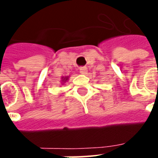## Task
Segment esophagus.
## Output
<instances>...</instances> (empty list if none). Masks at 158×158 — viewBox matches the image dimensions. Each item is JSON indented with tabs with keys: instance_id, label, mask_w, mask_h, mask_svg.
I'll return each instance as SVG.
<instances>
[{
	"instance_id": "esophagus-1",
	"label": "esophagus",
	"mask_w": 158,
	"mask_h": 158,
	"mask_svg": "<svg viewBox=\"0 0 158 158\" xmlns=\"http://www.w3.org/2000/svg\"><path fill=\"white\" fill-rule=\"evenodd\" d=\"M79 72H80L81 74H86L87 73V69H86V67H81L79 69Z\"/></svg>"
}]
</instances>
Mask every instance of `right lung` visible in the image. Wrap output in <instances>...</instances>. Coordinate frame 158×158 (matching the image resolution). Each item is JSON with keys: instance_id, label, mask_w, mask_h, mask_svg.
I'll return each mask as SVG.
<instances>
[{"instance_id": "add662e5", "label": "right lung", "mask_w": 158, "mask_h": 158, "mask_svg": "<svg viewBox=\"0 0 158 158\" xmlns=\"http://www.w3.org/2000/svg\"><path fill=\"white\" fill-rule=\"evenodd\" d=\"M69 76H66V77H62V85H64V84H65L66 82H67V81H68V80H69Z\"/></svg>"}]
</instances>
